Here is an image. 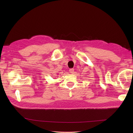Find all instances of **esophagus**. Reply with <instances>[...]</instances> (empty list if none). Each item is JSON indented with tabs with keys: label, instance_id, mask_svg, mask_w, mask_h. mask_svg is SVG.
I'll use <instances>...</instances> for the list:
<instances>
[{
	"label": "esophagus",
	"instance_id": "esophagus-1",
	"mask_svg": "<svg viewBox=\"0 0 133 133\" xmlns=\"http://www.w3.org/2000/svg\"><path fill=\"white\" fill-rule=\"evenodd\" d=\"M69 72L70 73H74V69H73V68H71V69H69Z\"/></svg>",
	"mask_w": 133,
	"mask_h": 133
}]
</instances>
